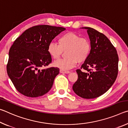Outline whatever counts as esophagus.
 Wrapping results in <instances>:
<instances>
[{
	"label": "esophagus",
	"instance_id": "34e87169",
	"mask_svg": "<svg viewBox=\"0 0 128 128\" xmlns=\"http://www.w3.org/2000/svg\"><path fill=\"white\" fill-rule=\"evenodd\" d=\"M60 73H66V74H68V73H70V72H69V71L63 70H62V69H60Z\"/></svg>",
	"mask_w": 128,
	"mask_h": 128
}]
</instances>
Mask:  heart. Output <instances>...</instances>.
Listing matches in <instances>:
<instances>
[{
    "label": "heart",
    "instance_id": "1",
    "mask_svg": "<svg viewBox=\"0 0 128 128\" xmlns=\"http://www.w3.org/2000/svg\"><path fill=\"white\" fill-rule=\"evenodd\" d=\"M58 44L51 42L47 47V51L52 58L58 59L63 51H66V58L56 60L54 66L62 70H66L73 68L77 62L86 60L89 55L91 46L87 38L80 37L73 32H68L58 40Z\"/></svg>",
    "mask_w": 128,
    "mask_h": 128
}]
</instances>
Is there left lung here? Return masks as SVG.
<instances>
[{"label": "left lung", "instance_id": "left-lung-1", "mask_svg": "<svg viewBox=\"0 0 128 128\" xmlns=\"http://www.w3.org/2000/svg\"><path fill=\"white\" fill-rule=\"evenodd\" d=\"M87 30L91 50L87 59L82 65V72L77 69V81L73 90L85 99L98 98L110 89L118 76V57L117 51L103 34L89 27Z\"/></svg>", "mask_w": 128, "mask_h": 128}]
</instances>
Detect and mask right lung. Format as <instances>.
Wrapping results in <instances>:
<instances>
[{
  "label": "right lung",
  "instance_id": "right-lung-1",
  "mask_svg": "<svg viewBox=\"0 0 128 128\" xmlns=\"http://www.w3.org/2000/svg\"><path fill=\"white\" fill-rule=\"evenodd\" d=\"M62 27L42 25L26 30L14 40L9 51L8 76L15 88L25 96L35 98L48 92L59 73L55 67L42 69L52 62L47 47Z\"/></svg>",
  "mask_w": 128,
  "mask_h": 128
}]
</instances>
